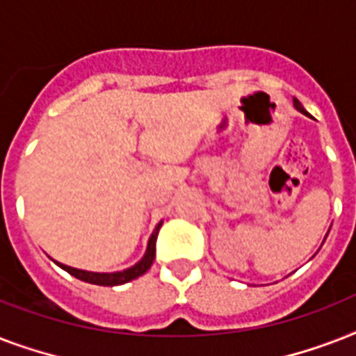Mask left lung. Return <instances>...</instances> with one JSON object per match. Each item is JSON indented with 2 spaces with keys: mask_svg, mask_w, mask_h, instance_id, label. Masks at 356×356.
<instances>
[{
  "mask_svg": "<svg viewBox=\"0 0 356 356\" xmlns=\"http://www.w3.org/2000/svg\"><path fill=\"white\" fill-rule=\"evenodd\" d=\"M293 107L298 108V111H299V113H301V114H307V116H310V114L307 113V111H305V108H303V105H301V103H299L298 99H293Z\"/></svg>",
  "mask_w": 356,
  "mask_h": 356,
  "instance_id": "8db88e82",
  "label": "left lung"
}]
</instances>
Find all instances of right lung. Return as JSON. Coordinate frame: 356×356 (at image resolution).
I'll return each mask as SVG.
<instances>
[{
    "mask_svg": "<svg viewBox=\"0 0 356 356\" xmlns=\"http://www.w3.org/2000/svg\"><path fill=\"white\" fill-rule=\"evenodd\" d=\"M161 227H162V222H159L155 231L151 233L144 257H142L136 264L127 268V270L113 271V273H99V271L77 270V268L66 266L63 264V262H57V260H55V262H57V266H60L64 271H68L70 275H74L75 279H81V281L90 282V284H99V286H118V284H125V282L133 281V279H136V277L144 275L145 271L151 268L153 260H155V242H156V236H159V229Z\"/></svg>",
    "mask_w": 356,
    "mask_h": 356,
    "instance_id": "add662e5",
    "label": "right lung"
}]
</instances>
